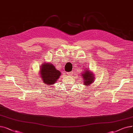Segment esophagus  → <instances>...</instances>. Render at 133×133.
I'll use <instances>...</instances> for the list:
<instances>
[{"label": "esophagus", "instance_id": "obj_1", "mask_svg": "<svg viewBox=\"0 0 133 133\" xmlns=\"http://www.w3.org/2000/svg\"><path fill=\"white\" fill-rule=\"evenodd\" d=\"M73 74V72H68V73H67V74H68V75H70V76H71Z\"/></svg>", "mask_w": 133, "mask_h": 133}]
</instances>
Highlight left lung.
I'll use <instances>...</instances> for the list:
<instances>
[{
    "mask_svg": "<svg viewBox=\"0 0 133 133\" xmlns=\"http://www.w3.org/2000/svg\"><path fill=\"white\" fill-rule=\"evenodd\" d=\"M82 76H83V80H84V84L86 86H88L90 85V83L94 82V78L93 74L90 73V72H89V71H85L84 72V73L82 74Z\"/></svg>",
    "mask_w": 133,
    "mask_h": 133,
    "instance_id": "left-lung-1",
    "label": "left lung"
}]
</instances>
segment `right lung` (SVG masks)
I'll return each instance as SVG.
<instances>
[{
	"label": "right lung",
	"instance_id": "add662e5",
	"mask_svg": "<svg viewBox=\"0 0 133 133\" xmlns=\"http://www.w3.org/2000/svg\"><path fill=\"white\" fill-rule=\"evenodd\" d=\"M40 74L41 77L45 83L52 85L59 78L61 73L60 71L55 69L52 64L48 63L41 66Z\"/></svg>",
	"mask_w": 133,
	"mask_h": 133
}]
</instances>
